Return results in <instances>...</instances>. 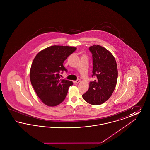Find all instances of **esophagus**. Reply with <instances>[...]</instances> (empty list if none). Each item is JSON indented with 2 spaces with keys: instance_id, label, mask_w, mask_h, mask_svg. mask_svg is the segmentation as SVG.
Returning a JSON list of instances; mask_svg holds the SVG:
<instances>
[{
  "instance_id": "1",
  "label": "esophagus",
  "mask_w": 150,
  "mask_h": 150,
  "mask_svg": "<svg viewBox=\"0 0 150 150\" xmlns=\"http://www.w3.org/2000/svg\"><path fill=\"white\" fill-rule=\"evenodd\" d=\"M73 82H74V83H75V84H78L80 82V79H78V80H75V81H74Z\"/></svg>"
}]
</instances>
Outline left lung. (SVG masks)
<instances>
[{
  "label": "left lung",
  "instance_id": "left-lung-1",
  "mask_svg": "<svg viewBox=\"0 0 150 150\" xmlns=\"http://www.w3.org/2000/svg\"><path fill=\"white\" fill-rule=\"evenodd\" d=\"M92 54L93 81L82 95L83 99L93 105L103 103L114 91L117 80V67L113 55L103 47L93 45L89 48Z\"/></svg>",
  "mask_w": 150,
  "mask_h": 150
}]
</instances>
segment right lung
<instances>
[{
	"label": "right lung",
	"mask_w": 150,
	"mask_h": 150,
	"mask_svg": "<svg viewBox=\"0 0 150 150\" xmlns=\"http://www.w3.org/2000/svg\"><path fill=\"white\" fill-rule=\"evenodd\" d=\"M76 48L53 45L40 51L36 56L30 69V81L36 94L44 104L55 106L65 99L72 81L60 79V73L67 72L64 60Z\"/></svg>",
	"instance_id": "1"
}]
</instances>
